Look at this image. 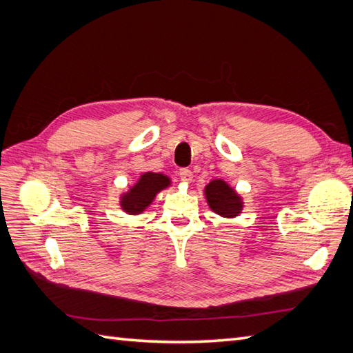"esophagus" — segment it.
Wrapping results in <instances>:
<instances>
[{
    "instance_id": "esophagus-1",
    "label": "esophagus",
    "mask_w": 353,
    "mask_h": 353,
    "mask_svg": "<svg viewBox=\"0 0 353 353\" xmlns=\"http://www.w3.org/2000/svg\"><path fill=\"white\" fill-rule=\"evenodd\" d=\"M179 177H181V181L185 182V183H191L192 182V171L188 170V168H182L181 171H179Z\"/></svg>"
}]
</instances>
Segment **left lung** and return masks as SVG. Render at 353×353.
Masks as SVG:
<instances>
[{
  "mask_svg": "<svg viewBox=\"0 0 353 353\" xmlns=\"http://www.w3.org/2000/svg\"><path fill=\"white\" fill-rule=\"evenodd\" d=\"M205 196L209 208L226 219H234L243 211V199L221 179H215L205 186Z\"/></svg>",
  "mask_w": 353,
  "mask_h": 353,
  "instance_id": "left-lung-1",
  "label": "left lung"
}]
</instances>
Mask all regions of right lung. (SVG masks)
I'll return each mask as SVG.
<instances>
[{"label": "right lung", "instance_id": "right-lung-1", "mask_svg": "<svg viewBox=\"0 0 353 353\" xmlns=\"http://www.w3.org/2000/svg\"><path fill=\"white\" fill-rule=\"evenodd\" d=\"M170 185L171 181L168 176L152 171L144 172V174L139 177V181L125 194H123L121 200H119V205H121V209L127 214H141L152 205L156 194L165 188H168Z\"/></svg>", "mask_w": 353, "mask_h": 353}]
</instances>
